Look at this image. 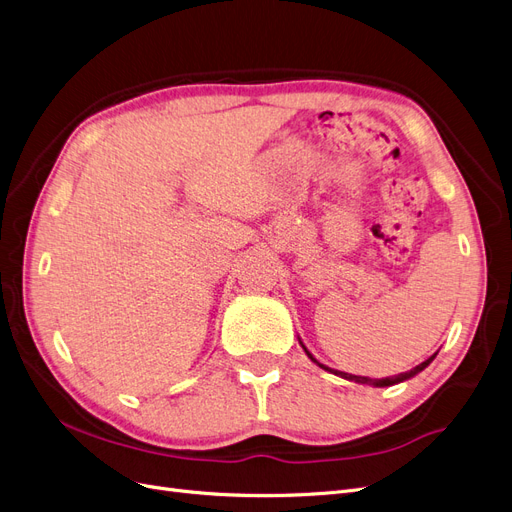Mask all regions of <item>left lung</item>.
<instances>
[{"instance_id": "left-lung-1", "label": "left lung", "mask_w": 512, "mask_h": 512, "mask_svg": "<svg viewBox=\"0 0 512 512\" xmlns=\"http://www.w3.org/2000/svg\"><path fill=\"white\" fill-rule=\"evenodd\" d=\"M306 350V348H304ZM308 352V350H306ZM308 356L312 358V361L316 363V358L308 352ZM434 356H430L428 361H424V363H420L418 367H413L411 371H405V373H401V375H394V377H384V380H371V377H363V375H352V373H344V371H333L335 375H339V377H346V380H350V382H358V384H371V386H392V384H399V382H405V380H409V377H413L415 373H420L422 369H426L428 365H430V361H432ZM320 365V363H318ZM323 369H327L325 365H320ZM331 371V369H329Z\"/></svg>"}]
</instances>
